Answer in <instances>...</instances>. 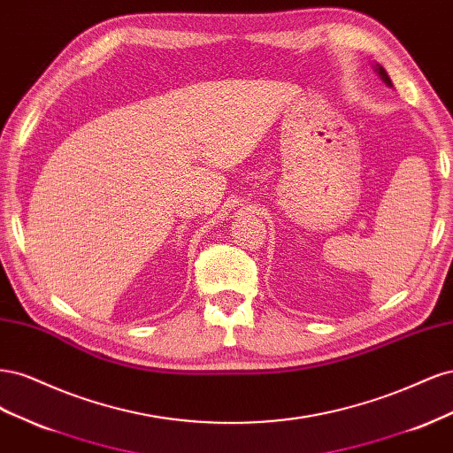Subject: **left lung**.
<instances>
[{
  "label": "left lung",
  "instance_id": "left-lung-1",
  "mask_svg": "<svg viewBox=\"0 0 453 453\" xmlns=\"http://www.w3.org/2000/svg\"><path fill=\"white\" fill-rule=\"evenodd\" d=\"M376 72H378V73H380V77L383 79V83H386V85H389V87H393V83H391V79H389L388 72H386V70H383V67H381V65H376Z\"/></svg>",
  "mask_w": 453,
  "mask_h": 453
}]
</instances>
